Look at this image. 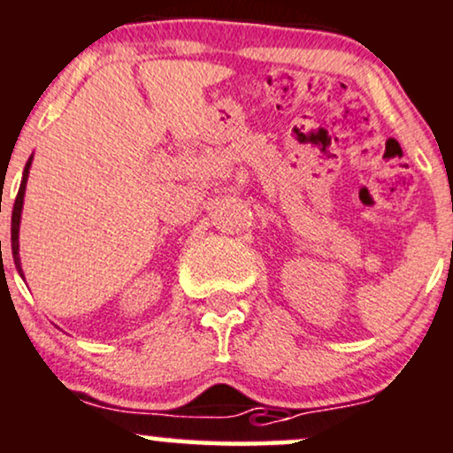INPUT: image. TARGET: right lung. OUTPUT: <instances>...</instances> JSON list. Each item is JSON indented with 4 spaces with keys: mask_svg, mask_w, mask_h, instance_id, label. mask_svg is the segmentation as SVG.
Returning <instances> with one entry per match:
<instances>
[{
    "mask_svg": "<svg viewBox=\"0 0 453 453\" xmlns=\"http://www.w3.org/2000/svg\"><path fill=\"white\" fill-rule=\"evenodd\" d=\"M29 165H32V158L27 161L23 172V180L21 187H19L17 200H14V208H12V230H10V242H12V256H14V265H17L19 273L23 275L21 271V262H19V223H21V208H23V196H25V185H27V173H29Z\"/></svg>",
    "mask_w": 453,
    "mask_h": 453,
    "instance_id": "right-lung-1",
    "label": "right lung"
}]
</instances>
